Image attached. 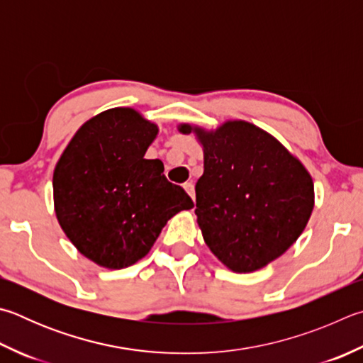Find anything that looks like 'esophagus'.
Wrapping results in <instances>:
<instances>
[{
  "mask_svg": "<svg viewBox=\"0 0 363 363\" xmlns=\"http://www.w3.org/2000/svg\"><path fill=\"white\" fill-rule=\"evenodd\" d=\"M184 190H186L190 199L195 201V187H194V184L192 182H186V184H184Z\"/></svg>",
  "mask_w": 363,
  "mask_h": 363,
  "instance_id": "esophagus-1",
  "label": "esophagus"
}]
</instances>
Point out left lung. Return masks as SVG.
<instances>
[{"label":"left lung","mask_w":363,"mask_h":363,"mask_svg":"<svg viewBox=\"0 0 363 363\" xmlns=\"http://www.w3.org/2000/svg\"><path fill=\"white\" fill-rule=\"evenodd\" d=\"M177 130L195 133L203 147L195 214L211 252L235 273L257 272L284 254L314 208L313 177L303 163L246 121Z\"/></svg>","instance_id":"8db88e82"}]
</instances>
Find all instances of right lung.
<instances>
[{
  "mask_svg": "<svg viewBox=\"0 0 363 363\" xmlns=\"http://www.w3.org/2000/svg\"><path fill=\"white\" fill-rule=\"evenodd\" d=\"M159 133L133 108L103 111L71 138L54 169L57 220L96 265L121 269L147 255L171 217L194 201L144 159Z\"/></svg>",
  "mask_w": 363,
  "mask_h": 363,
  "instance_id": "add662e5",
  "label": "right lung"
}]
</instances>
